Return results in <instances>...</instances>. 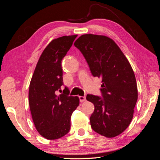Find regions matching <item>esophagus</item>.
Returning <instances> with one entry per match:
<instances>
[{"mask_svg": "<svg viewBox=\"0 0 160 160\" xmlns=\"http://www.w3.org/2000/svg\"><path fill=\"white\" fill-rule=\"evenodd\" d=\"M79 100L81 102H83V101H85V100H86V98L85 96H79Z\"/></svg>", "mask_w": 160, "mask_h": 160, "instance_id": "esophagus-1", "label": "esophagus"}]
</instances>
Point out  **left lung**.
Segmentation results:
<instances>
[{
  "label": "left lung",
  "mask_w": 160,
  "mask_h": 160,
  "mask_svg": "<svg viewBox=\"0 0 160 160\" xmlns=\"http://www.w3.org/2000/svg\"><path fill=\"white\" fill-rule=\"evenodd\" d=\"M88 62L92 75L101 79L103 98L88 94L95 106L91 128L106 138H114L128 128L138 100L134 72L118 45L104 35L86 34L74 43Z\"/></svg>",
  "instance_id": "8db88e82"
}]
</instances>
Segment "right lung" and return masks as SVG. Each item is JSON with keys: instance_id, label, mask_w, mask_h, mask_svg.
Segmentation results:
<instances>
[{"instance_id": "right-lung-1", "label": "right lung", "mask_w": 160, "mask_h": 160, "mask_svg": "<svg viewBox=\"0 0 160 160\" xmlns=\"http://www.w3.org/2000/svg\"><path fill=\"white\" fill-rule=\"evenodd\" d=\"M77 35L52 40L40 56L28 91L32 118L38 132L47 139H57L69 132L71 117L79 105L78 97L57 91L63 84L61 61L72 45ZM61 90H59L60 91Z\"/></svg>"}]
</instances>
